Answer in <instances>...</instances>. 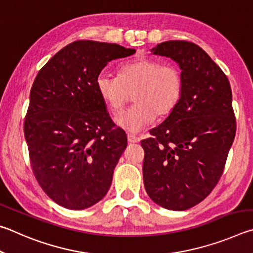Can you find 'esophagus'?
Instances as JSON below:
<instances>
[{"instance_id":"obj_1","label":"esophagus","mask_w":253,"mask_h":253,"mask_svg":"<svg viewBox=\"0 0 253 253\" xmlns=\"http://www.w3.org/2000/svg\"><path fill=\"white\" fill-rule=\"evenodd\" d=\"M140 138L138 135H135V134H132V133H129L127 134V141H129L130 143H138V142H140Z\"/></svg>"}]
</instances>
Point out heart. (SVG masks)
Here are the masks:
<instances>
[{
    "label": "heart",
    "mask_w": 253,
    "mask_h": 253,
    "mask_svg": "<svg viewBox=\"0 0 253 253\" xmlns=\"http://www.w3.org/2000/svg\"><path fill=\"white\" fill-rule=\"evenodd\" d=\"M182 75L179 69L160 61L142 57L121 65L118 78L101 74L96 79V90L111 112L121 110L131 94L134 101L115 118L122 129L140 132L159 117H167L178 105L182 95Z\"/></svg>",
    "instance_id": "obj_1"
}]
</instances>
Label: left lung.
<instances>
[{
	"instance_id": "8db88e82",
	"label": "left lung",
	"mask_w": 253,
	"mask_h": 253,
	"mask_svg": "<svg viewBox=\"0 0 253 253\" xmlns=\"http://www.w3.org/2000/svg\"><path fill=\"white\" fill-rule=\"evenodd\" d=\"M151 52L178 63L183 87L175 109L141 141L144 188L157 205L183 211L209 196L223 173L236 135L231 86L192 42L167 41Z\"/></svg>"
}]
</instances>
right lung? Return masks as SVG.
Wrapping results in <instances>:
<instances>
[{
	"instance_id": "add662e5",
	"label": "right lung",
	"mask_w": 253,
	"mask_h": 253,
	"mask_svg": "<svg viewBox=\"0 0 253 253\" xmlns=\"http://www.w3.org/2000/svg\"><path fill=\"white\" fill-rule=\"evenodd\" d=\"M135 53L119 44L72 42L40 70L30 93L24 135L35 179L57 205L82 210L109 191L126 148L96 90L109 62Z\"/></svg>"
}]
</instances>
